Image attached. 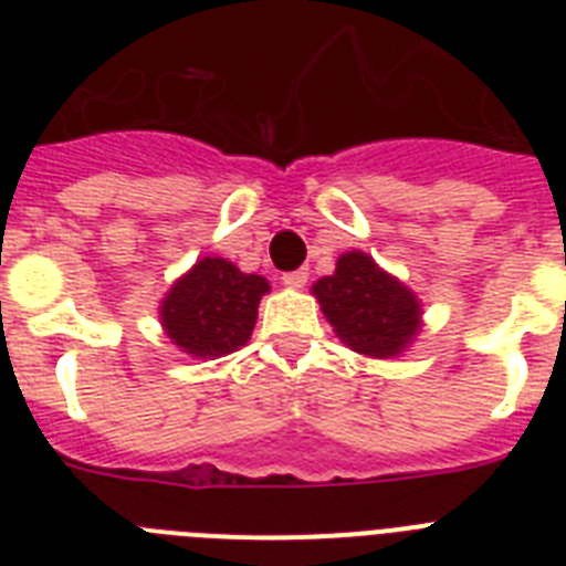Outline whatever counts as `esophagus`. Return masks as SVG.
<instances>
[{
    "label": "esophagus",
    "instance_id": "1",
    "mask_svg": "<svg viewBox=\"0 0 566 566\" xmlns=\"http://www.w3.org/2000/svg\"><path fill=\"white\" fill-rule=\"evenodd\" d=\"M283 283H286L289 289H303L308 283V272L306 269H294V272H286L283 274Z\"/></svg>",
    "mask_w": 566,
    "mask_h": 566
}]
</instances>
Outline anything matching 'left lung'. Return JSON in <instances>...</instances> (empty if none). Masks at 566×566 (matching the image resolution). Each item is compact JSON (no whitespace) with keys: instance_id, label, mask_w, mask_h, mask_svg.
<instances>
[{"instance_id":"1","label":"left lung","mask_w":566,"mask_h":566,"mask_svg":"<svg viewBox=\"0 0 566 566\" xmlns=\"http://www.w3.org/2000/svg\"><path fill=\"white\" fill-rule=\"evenodd\" d=\"M314 294L339 339L368 357H397L419 328L417 297L363 252L343 254Z\"/></svg>"}]
</instances>
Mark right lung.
Returning <instances> with one entry per match:
<instances>
[{
	"mask_svg": "<svg viewBox=\"0 0 566 566\" xmlns=\"http://www.w3.org/2000/svg\"><path fill=\"white\" fill-rule=\"evenodd\" d=\"M269 283L223 258H203L184 274L161 306L164 328L192 357H223L252 337Z\"/></svg>",
	"mask_w": 566,
	"mask_h": 566,
	"instance_id": "obj_1",
	"label": "right lung"
}]
</instances>
